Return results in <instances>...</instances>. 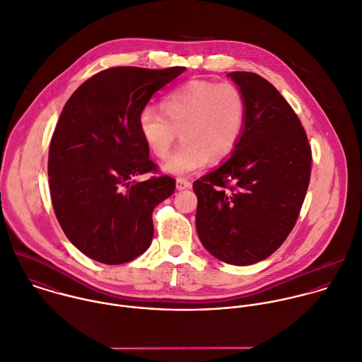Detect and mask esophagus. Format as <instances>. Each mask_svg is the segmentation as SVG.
I'll return each mask as SVG.
<instances>
[{
  "instance_id": "1",
  "label": "esophagus",
  "mask_w": 362,
  "mask_h": 362,
  "mask_svg": "<svg viewBox=\"0 0 362 362\" xmlns=\"http://www.w3.org/2000/svg\"><path fill=\"white\" fill-rule=\"evenodd\" d=\"M190 187H192V183H190L189 180L182 179V177H179V179L176 180V189H177V190H186V189H190Z\"/></svg>"
}]
</instances>
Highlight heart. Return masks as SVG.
I'll return each mask as SVG.
<instances>
[{
	"instance_id": "heart-1",
	"label": "heart",
	"mask_w": 362,
	"mask_h": 362,
	"mask_svg": "<svg viewBox=\"0 0 362 362\" xmlns=\"http://www.w3.org/2000/svg\"><path fill=\"white\" fill-rule=\"evenodd\" d=\"M245 114V98L235 84L192 80L169 91L162 110L144 108L138 127L149 151L160 159L169 155L180 131L183 142L162 169L185 176L202 169L209 156L218 160L235 148Z\"/></svg>"
}]
</instances>
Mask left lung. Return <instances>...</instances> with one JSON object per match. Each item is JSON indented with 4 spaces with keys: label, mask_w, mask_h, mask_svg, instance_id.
Segmentation results:
<instances>
[{
    "label": "left lung",
    "mask_w": 362,
    "mask_h": 362,
    "mask_svg": "<svg viewBox=\"0 0 362 362\" xmlns=\"http://www.w3.org/2000/svg\"><path fill=\"white\" fill-rule=\"evenodd\" d=\"M245 98L231 156L193 183L196 228L217 259L245 267L272 255L296 224L310 182L312 149L282 94L250 71L227 74Z\"/></svg>",
    "instance_id": "1"
}]
</instances>
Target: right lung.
<instances>
[{
    "mask_svg": "<svg viewBox=\"0 0 362 362\" xmlns=\"http://www.w3.org/2000/svg\"><path fill=\"white\" fill-rule=\"evenodd\" d=\"M185 70L111 67L86 80L63 107L47 159L52 204L69 241L97 262H129L152 243V211L176 183L170 176L134 179L156 172L138 115Z\"/></svg>",
    "mask_w": 362,
    "mask_h": 362,
    "instance_id": "1",
    "label": "right lung"
}]
</instances>
